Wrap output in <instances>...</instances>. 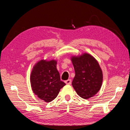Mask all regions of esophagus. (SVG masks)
Wrapping results in <instances>:
<instances>
[{
  "label": "esophagus",
  "mask_w": 130,
  "mask_h": 130,
  "mask_svg": "<svg viewBox=\"0 0 130 130\" xmlns=\"http://www.w3.org/2000/svg\"><path fill=\"white\" fill-rule=\"evenodd\" d=\"M65 83L68 85H70V84H71V83H72V80H70V79H68V80H66L65 81Z\"/></svg>",
  "instance_id": "1"
}]
</instances>
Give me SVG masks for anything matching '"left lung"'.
Returning <instances> with one entry per match:
<instances>
[{
	"mask_svg": "<svg viewBox=\"0 0 130 130\" xmlns=\"http://www.w3.org/2000/svg\"><path fill=\"white\" fill-rule=\"evenodd\" d=\"M75 76L72 86L79 96L88 99L96 94L102 87V70L93 57L85 53L72 58Z\"/></svg>",
	"mask_w": 130,
	"mask_h": 130,
	"instance_id": "8db88e82",
	"label": "left lung"
}]
</instances>
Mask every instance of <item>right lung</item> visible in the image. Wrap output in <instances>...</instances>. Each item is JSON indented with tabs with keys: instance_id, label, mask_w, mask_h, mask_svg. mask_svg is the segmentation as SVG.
<instances>
[{
	"instance_id": "right-lung-1",
	"label": "right lung",
	"mask_w": 130,
	"mask_h": 130,
	"mask_svg": "<svg viewBox=\"0 0 130 130\" xmlns=\"http://www.w3.org/2000/svg\"><path fill=\"white\" fill-rule=\"evenodd\" d=\"M56 67V61L41 60L35 65L31 73L30 82L32 91L46 102L53 100L60 89L66 85L61 81Z\"/></svg>"
}]
</instances>
